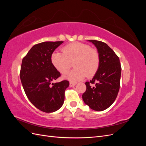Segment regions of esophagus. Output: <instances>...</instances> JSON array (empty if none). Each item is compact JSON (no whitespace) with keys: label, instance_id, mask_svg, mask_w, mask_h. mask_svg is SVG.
I'll list each match as a JSON object with an SVG mask.
<instances>
[{"label":"esophagus","instance_id":"esophagus-1","mask_svg":"<svg viewBox=\"0 0 146 146\" xmlns=\"http://www.w3.org/2000/svg\"><path fill=\"white\" fill-rule=\"evenodd\" d=\"M76 83H74V82H70L69 83V86L70 87H72V86H74L75 85H76Z\"/></svg>","mask_w":146,"mask_h":146}]
</instances>
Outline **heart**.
<instances>
[{"label": "heart", "mask_w": 146, "mask_h": 146, "mask_svg": "<svg viewBox=\"0 0 146 146\" xmlns=\"http://www.w3.org/2000/svg\"><path fill=\"white\" fill-rule=\"evenodd\" d=\"M54 67L62 75L67 74L73 63L75 68L66 78L71 82H77L86 76L91 77L98 72L100 66L98 52L81 42H73L62 48V53L55 52L51 56Z\"/></svg>", "instance_id": "obj_1"}]
</instances>
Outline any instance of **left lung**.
Returning <instances> with one entry per match:
<instances>
[{"label":"left lung","mask_w":146,"mask_h":146,"mask_svg":"<svg viewBox=\"0 0 146 146\" xmlns=\"http://www.w3.org/2000/svg\"><path fill=\"white\" fill-rule=\"evenodd\" d=\"M98 48L100 66L90 82H86V90L82 95L87 105L96 111H103L116 100L120 88L121 66L118 56L107 44L97 40H88ZM94 84V87L91 84Z\"/></svg>","instance_id":"8db88e82"}]
</instances>
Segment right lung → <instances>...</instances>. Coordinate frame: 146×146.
I'll list each match as a JSON object with an SVG mask.
<instances>
[{
	"instance_id": "obj_1",
	"label": "right lung",
	"mask_w": 146,
	"mask_h": 146,
	"mask_svg": "<svg viewBox=\"0 0 146 146\" xmlns=\"http://www.w3.org/2000/svg\"><path fill=\"white\" fill-rule=\"evenodd\" d=\"M63 41H46L33 46L23 59L20 78L25 93L35 107L45 113L60 109L64 100L68 80L52 83L61 76L52 65L53 52Z\"/></svg>"
}]
</instances>
